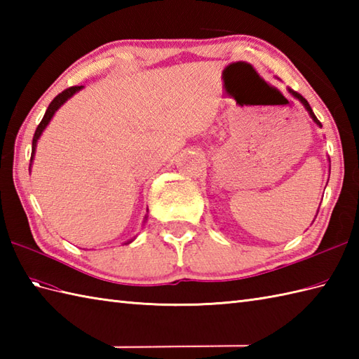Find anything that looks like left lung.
Segmentation results:
<instances>
[{
  "mask_svg": "<svg viewBox=\"0 0 359 359\" xmlns=\"http://www.w3.org/2000/svg\"><path fill=\"white\" fill-rule=\"evenodd\" d=\"M288 90H290V94H292L293 97H296V98H297V100H299V102H301V103L304 104V108H306V109L309 111V114H310V117H311V118H313V121H315V123H316V125H319V126H323V125H321V121H319V120L316 118V116H315V114H313V111H311V108H310V104H309V102L306 100V98H304V97H302L301 94H297V93H296V90H292V89H288Z\"/></svg>",
  "mask_w": 359,
  "mask_h": 359,
  "instance_id": "8db88e82",
  "label": "left lung"
}]
</instances>
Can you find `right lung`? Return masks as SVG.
I'll return each mask as SVG.
<instances>
[{
    "mask_svg": "<svg viewBox=\"0 0 359 359\" xmlns=\"http://www.w3.org/2000/svg\"><path fill=\"white\" fill-rule=\"evenodd\" d=\"M83 86H72V88H67V89H65L63 93H60L55 98H53V100L50 102V104H49V108L46 109V114H44V117H43V120L40 121V125L36 126V129H35V134H34V140H32V156H30V165H32V160H34V156H35V148H36V142H38V139H40V135L43 134V131L46 129V126L49 125V121H50V118L53 117V114H55L58 109H60V106L62 104H65L67 100H69V98L75 94V93H79V90L81 89ZM129 242H133V241H128L126 243H129Z\"/></svg>",
    "mask_w": 359,
    "mask_h": 359,
    "instance_id": "add662e5",
    "label": "right lung"
}]
</instances>
